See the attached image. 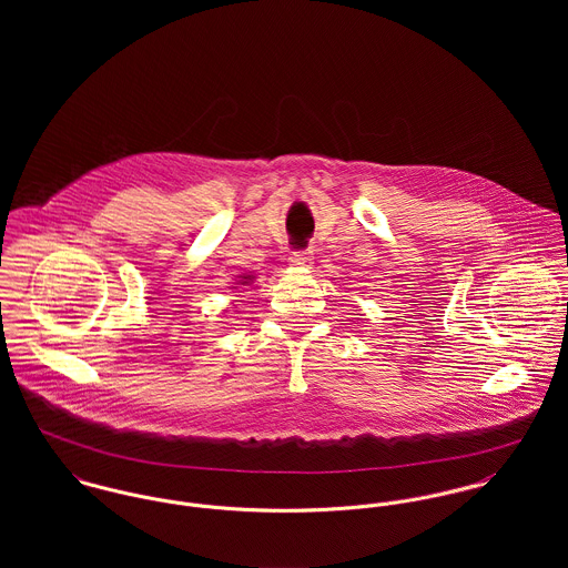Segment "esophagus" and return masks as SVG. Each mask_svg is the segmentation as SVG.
<instances>
[{
  "instance_id": "34e87169",
  "label": "esophagus",
  "mask_w": 568,
  "mask_h": 568,
  "mask_svg": "<svg viewBox=\"0 0 568 568\" xmlns=\"http://www.w3.org/2000/svg\"><path fill=\"white\" fill-rule=\"evenodd\" d=\"M313 251L311 248H300V251H293L291 253V257H288V262L293 264V266H311L313 264Z\"/></svg>"
}]
</instances>
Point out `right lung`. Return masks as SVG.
Listing matches in <instances>:
<instances>
[{"instance_id": "right-lung-1", "label": "right lung", "mask_w": 568, "mask_h": 568, "mask_svg": "<svg viewBox=\"0 0 568 568\" xmlns=\"http://www.w3.org/2000/svg\"><path fill=\"white\" fill-rule=\"evenodd\" d=\"M244 280H251V277H244Z\"/></svg>"}]
</instances>
